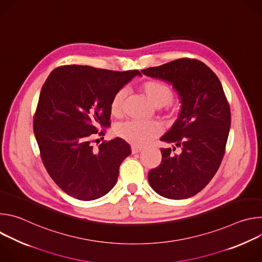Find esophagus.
<instances>
[{
  "label": "esophagus",
  "instance_id": "esophagus-1",
  "mask_svg": "<svg viewBox=\"0 0 262 262\" xmlns=\"http://www.w3.org/2000/svg\"><path fill=\"white\" fill-rule=\"evenodd\" d=\"M143 150V147H140V146H136V145H134V146H132V152L135 155V154H139L140 151H142Z\"/></svg>",
  "mask_w": 262,
  "mask_h": 262
}]
</instances>
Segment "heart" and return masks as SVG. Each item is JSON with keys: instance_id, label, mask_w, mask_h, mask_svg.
<instances>
[{"instance_id": "obj_1", "label": "heart", "mask_w": 262, "mask_h": 262, "mask_svg": "<svg viewBox=\"0 0 262 262\" xmlns=\"http://www.w3.org/2000/svg\"><path fill=\"white\" fill-rule=\"evenodd\" d=\"M140 90L144 97L152 105L160 107L168 104L172 98L173 93L169 86L160 81H146L140 86ZM125 93L123 90L116 92L111 101V113L116 117L122 114L123 102ZM162 130L158 122H140V121H126L120 123L116 127V134L126 142L136 146H143L147 144L152 138L158 136Z\"/></svg>"}]
</instances>
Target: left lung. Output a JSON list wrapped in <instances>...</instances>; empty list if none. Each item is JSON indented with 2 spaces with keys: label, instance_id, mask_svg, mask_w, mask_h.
<instances>
[{
  "label": "left lung",
  "instance_id": "left-lung-1",
  "mask_svg": "<svg viewBox=\"0 0 262 262\" xmlns=\"http://www.w3.org/2000/svg\"><path fill=\"white\" fill-rule=\"evenodd\" d=\"M147 77L170 83L180 99V112L161 141L162 163L148 173L159 195L188 199L202 191L216 173L225 154L231 124L227 98L215 73L196 59H178L143 69ZM176 147L179 154H173Z\"/></svg>",
  "mask_w": 262,
  "mask_h": 262
}]
</instances>
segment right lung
Segmentation results:
<instances>
[{
    "instance_id": "add662e5",
    "label": "right lung",
    "mask_w": 262,
    "mask_h": 262,
    "mask_svg": "<svg viewBox=\"0 0 262 262\" xmlns=\"http://www.w3.org/2000/svg\"><path fill=\"white\" fill-rule=\"evenodd\" d=\"M139 70L83 65L54 69L43 84L33 121L42 163L59 188L83 201L98 199L117 182L132 150L121 138L102 142L111 125V101ZM99 143V142H98Z\"/></svg>"
}]
</instances>
